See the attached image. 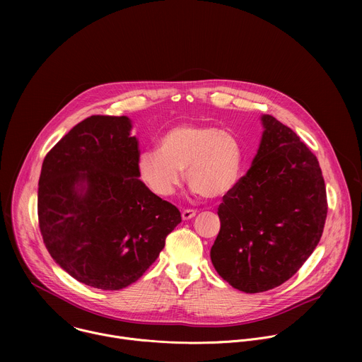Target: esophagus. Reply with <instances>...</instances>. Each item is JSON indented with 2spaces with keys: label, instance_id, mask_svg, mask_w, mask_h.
<instances>
[{
  "label": "esophagus",
  "instance_id": "obj_1",
  "mask_svg": "<svg viewBox=\"0 0 362 362\" xmlns=\"http://www.w3.org/2000/svg\"><path fill=\"white\" fill-rule=\"evenodd\" d=\"M194 215H196V211H194V209H185V211L182 212L183 221H189V219H192Z\"/></svg>",
  "mask_w": 362,
  "mask_h": 362
}]
</instances>
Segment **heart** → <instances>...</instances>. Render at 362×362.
Wrapping results in <instances>:
<instances>
[{"label": "heart", "mask_w": 362, "mask_h": 362, "mask_svg": "<svg viewBox=\"0 0 362 362\" xmlns=\"http://www.w3.org/2000/svg\"><path fill=\"white\" fill-rule=\"evenodd\" d=\"M194 192L219 197L239 180L242 148L226 130L204 124H179L159 140V150L141 151L137 173L158 196H170L182 180V170Z\"/></svg>", "instance_id": "b5f03b06"}]
</instances>
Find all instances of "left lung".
<instances>
[{
    "label": "left lung",
    "mask_w": 362,
    "mask_h": 362,
    "mask_svg": "<svg viewBox=\"0 0 362 362\" xmlns=\"http://www.w3.org/2000/svg\"><path fill=\"white\" fill-rule=\"evenodd\" d=\"M252 166L223 196L211 249L216 272L257 293L292 278L317 247L327 219L325 182L315 154L274 116Z\"/></svg>",
    "instance_id": "obj_1"
}]
</instances>
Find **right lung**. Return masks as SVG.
<instances>
[{"mask_svg": "<svg viewBox=\"0 0 362 362\" xmlns=\"http://www.w3.org/2000/svg\"><path fill=\"white\" fill-rule=\"evenodd\" d=\"M126 116H91L42 162L38 226L51 257L103 291L136 282L158 259L179 209L139 179V141Z\"/></svg>", "mask_w": 362, "mask_h": 362, "instance_id": "right-lung-1", "label": "right lung"}]
</instances>
